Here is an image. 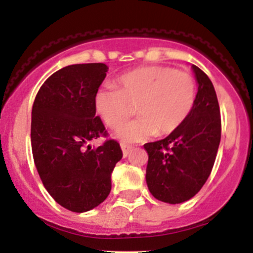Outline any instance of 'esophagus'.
<instances>
[{
    "mask_svg": "<svg viewBox=\"0 0 253 253\" xmlns=\"http://www.w3.org/2000/svg\"><path fill=\"white\" fill-rule=\"evenodd\" d=\"M122 149H123V154H124V157H126V156H128V154H129V152H130L131 149H133V147L129 146V144H124V143H123V144H122Z\"/></svg>",
    "mask_w": 253,
    "mask_h": 253,
    "instance_id": "34e87169",
    "label": "esophagus"
}]
</instances>
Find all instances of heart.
Returning <instances> with one entry per match:
<instances>
[{
	"mask_svg": "<svg viewBox=\"0 0 253 253\" xmlns=\"http://www.w3.org/2000/svg\"><path fill=\"white\" fill-rule=\"evenodd\" d=\"M195 80L186 71L167 66L133 69L118 78V88L95 93L97 115L111 129H119L135 114L140 118L118 131L124 142H140L153 134L175 131L195 105Z\"/></svg>",
	"mask_w": 253,
	"mask_h": 253,
	"instance_id": "1",
	"label": "heart"
}]
</instances>
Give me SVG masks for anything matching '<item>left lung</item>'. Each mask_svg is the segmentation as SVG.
Masks as SVG:
<instances>
[{
    "instance_id": "obj_1",
    "label": "left lung",
    "mask_w": 253,
    "mask_h": 253,
    "mask_svg": "<svg viewBox=\"0 0 253 253\" xmlns=\"http://www.w3.org/2000/svg\"><path fill=\"white\" fill-rule=\"evenodd\" d=\"M198 93L193 110L169 137L146 143V180L152 195L169 204L190 200L200 191L215 162L222 122L214 86L193 64Z\"/></svg>"
}]
</instances>
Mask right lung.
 Here are the masks:
<instances>
[{"label":"right lung","instance_id":"add662e5","mask_svg":"<svg viewBox=\"0 0 253 253\" xmlns=\"http://www.w3.org/2000/svg\"><path fill=\"white\" fill-rule=\"evenodd\" d=\"M104 63L72 64L42 84L31 111V149L42 182L59 205L84 213L101 204L111 190V172L123 157L107 137L93 99L106 77Z\"/></svg>","mask_w":253,"mask_h":253}]
</instances>
